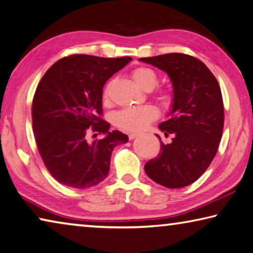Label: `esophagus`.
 <instances>
[{
    "instance_id": "esophagus-1",
    "label": "esophagus",
    "mask_w": 253,
    "mask_h": 253,
    "mask_svg": "<svg viewBox=\"0 0 253 253\" xmlns=\"http://www.w3.org/2000/svg\"><path fill=\"white\" fill-rule=\"evenodd\" d=\"M136 136H138V133H130L129 134V139L130 140H133L134 138H136Z\"/></svg>"
}]
</instances>
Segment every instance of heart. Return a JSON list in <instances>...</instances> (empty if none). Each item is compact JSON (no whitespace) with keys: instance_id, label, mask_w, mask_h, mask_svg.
<instances>
[{"instance_id":"obj_1","label":"heart","mask_w":253,"mask_h":253,"mask_svg":"<svg viewBox=\"0 0 253 253\" xmlns=\"http://www.w3.org/2000/svg\"><path fill=\"white\" fill-rule=\"evenodd\" d=\"M131 77L139 87L146 90L152 89L158 83V75L154 69L148 67H138L132 70ZM110 85H107L103 92V97H109ZM161 104L166 106L170 105L172 102V94L169 90H159L157 93ZM158 117L157 110L154 106L144 105L139 107H127L115 114L114 123L119 129L126 132H139L146 129L148 124L154 121Z\"/></svg>"}]
</instances>
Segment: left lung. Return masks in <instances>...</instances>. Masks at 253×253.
<instances>
[{
    "mask_svg": "<svg viewBox=\"0 0 253 253\" xmlns=\"http://www.w3.org/2000/svg\"><path fill=\"white\" fill-rule=\"evenodd\" d=\"M140 60L167 73L173 87L169 120L159 126L166 138L172 134V139L170 143L160 139L159 155L144 165V170L165 187H185L205 172L220 146L224 126L220 85L204 63L185 53Z\"/></svg>",
    "mask_w": 253,
    "mask_h": 253,
    "instance_id": "8db88e82",
    "label": "left lung"
}]
</instances>
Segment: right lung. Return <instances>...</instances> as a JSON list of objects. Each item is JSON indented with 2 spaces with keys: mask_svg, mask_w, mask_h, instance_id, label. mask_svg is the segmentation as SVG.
<instances>
[{
  "mask_svg": "<svg viewBox=\"0 0 253 253\" xmlns=\"http://www.w3.org/2000/svg\"><path fill=\"white\" fill-rule=\"evenodd\" d=\"M131 57L72 55L49 68L37 86L32 126L45 168L60 184L84 189L101 183L112 151L126 134L102 119L103 86ZM98 134L103 136L94 138Z\"/></svg>",
  "mask_w": 253,
  "mask_h": 253,
  "instance_id": "1",
  "label": "right lung"
}]
</instances>
